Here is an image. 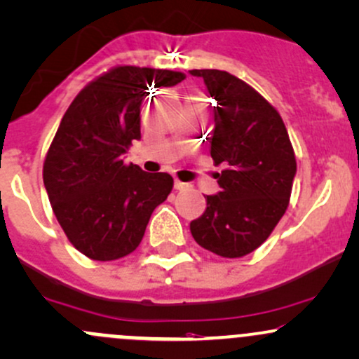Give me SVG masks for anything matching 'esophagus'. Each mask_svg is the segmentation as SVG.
Segmentation results:
<instances>
[{"label":"esophagus","instance_id":"esophagus-1","mask_svg":"<svg viewBox=\"0 0 359 359\" xmlns=\"http://www.w3.org/2000/svg\"><path fill=\"white\" fill-rule=\"evenodd\" d=\"M173 187L177 189V191H186V189L189 187V184L186 182H180V180L175 179V184H173Z\"/></svg>","mask_w":359,"mask_h":359}]
</instances>
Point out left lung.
Returning <instances> with one entry per match:
<instances>
[{
  "label": "left lung",
  "instance_id": "left-lung-1",
  "mask_svg": "<svg viewBox=\"0 0 359 359\" xmlns=\"http://www.w3.org/2000/svg\"><path fill=\"white\" fill-rule=\"evenodd\" d=\"M216 100L211 158L222 191L191 222L203 249L235 259L266 242L290 204L297 160L281 116L261 93L219 69H192Z\"/></svg>",
  "mask_w": 359,
  "mask_h": 359
}]
</instances>
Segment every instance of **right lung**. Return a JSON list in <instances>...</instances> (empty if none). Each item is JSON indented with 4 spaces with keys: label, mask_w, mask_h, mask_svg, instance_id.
<instances>
[{
    "label": "right lung",
    "mask_w": 359,
    "mask_h": 359,
    "mask_svg": "<svg viewBox=\"0 0 359 359\" xmlns=\"http://www.w3.org/2000/svg\"><path fill=\"white\" fill-rule=\"evenodd\" d=\"M186 74L117 66L90 81L62 116L44 161V186L66 237L93 261L136 250L153 210L173 187L168 173L126 165L141 137L140 112L149 86H173Z\"/></svg>",
    "instance_id": "1"
}]
</instances>
